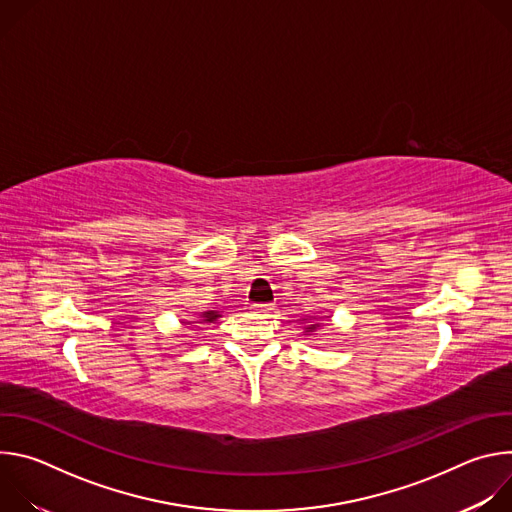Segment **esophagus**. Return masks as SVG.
I'll list each match as a JSON object with an SVG mask.
<instances>
[{
    "label": "esophagus",
    "instance_id": "1",
    "mask_svg": "<svg viewBox=\"0 0 512 512\" xmlns=\"http://www.w3.org/2000/svg\"><path fill=\"white\" fill-rule=\"evenodd\" d=\"M273 308H275L273 304H253V306H251V310H253L255 314H269Z\"/></svg>",
    "mask_w": 512,
    "mask_h": 512
}]
</instances>
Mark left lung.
I'll return each instance as SVG.
<instances>
[{"label": "left lung", "mask_w": 512, "mask_h": 512, "mask_svg": "<svg viewBox=\"0 0 512 512\" xmlns=\"http://www.w3.org/2000/svg\"><path fill=\"white\" fill-rule=\"evenodd\" d=\"M324 318H326V316H322V318H310V322H306V318H304V320H302V322H306V324H304V334H306V336L314 334V332L320 328V322H322Z\"/></svg>", "instance_id": "left-lung-1"}]
</instances>
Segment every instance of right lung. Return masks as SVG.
<instances>
[{"label": "right lung", "instance_id": "add662e5", "mask_svg": "<svg viewBox=\"0 0 512 512\" xmlns=\"http://www.w3.org/2000/svg\"><path fill=\"white\" fill-rule=\"evenodd\" d=\"M218 318H223V314H221V312L208 310V312H200V314H198V320L188 322V324H212V322H216Z\"/></svg>", "mask_w": 512, "mask_h": 512}]
</instances>
